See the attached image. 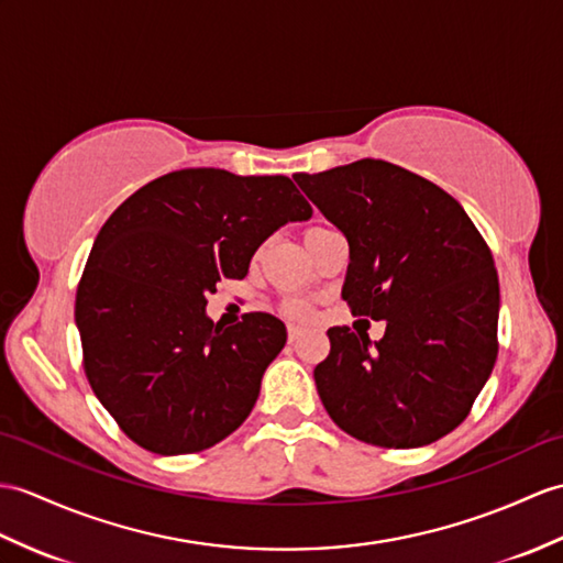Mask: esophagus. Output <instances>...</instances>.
Segmentation results:
<instances>
[{
  "mask_svg": "<svg viewBox=\"0 0 563 563\" xmlns=\"http://www.w3.org/2000/svg\"><path fill=\"white\" fill-rule=\"evenodd\" d=\"M299 335H302V329H299V325H295V323L287 325V341L295 343V341H299Z\"/></svg>",
  "mask_w": 563,
  "mask_h": 563,
  "instance_id": "esophagus-1",
  "label": "esophagus"
}]
</instances>
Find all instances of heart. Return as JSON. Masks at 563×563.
Segmentation results:
<instances>
[{"label":"heart","mask_w":563,"mask_h":563,"mask_svg":"<svg viewBox=\"0 0 563 563\" xmlns=\"http://www.w3.org/2000/svg\"><path fill=\"white\" fill-rule=\"evenodd\" d=\"M287 309H290L292 313H305L307 311L305 302H299V299H292V302H287Z\"/></svg>","instance_id":"b5f03b06"}]
</instances>
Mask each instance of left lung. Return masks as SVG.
I'll list each match as a JSON object with an SVG mask.
<instances>
[{"instance_id": "left-lung-1", "label": "left lung", "mask_w": 563, "mask_h": 563, "mask_svg": "<svg viewBox=\"0 0 563 563\" xmlns=\"http://www.w3.org/2000/svg\"><path fill=\"white\" fill-rule=\"evenodd\" d=\"M295 181L350 244L343 299L382 341L329 329L313 369L331 420L372 446L417 449L473 410L499 355V278L473 220L410 169L362 158Z\"/></svg>"}]
</instances>
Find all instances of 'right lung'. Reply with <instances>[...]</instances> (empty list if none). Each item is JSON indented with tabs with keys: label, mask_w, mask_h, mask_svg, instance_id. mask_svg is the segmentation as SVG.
I'll use <instances>...</instances> for the list:
<instances>
[{
	"label": "right lung",
	"mask_w": 563,
	"mask_h": 563,
	"mask_svg": "<svg viewBox=\"0 0 563 563\" xmlns=\"http://www.w3.org/2000/svg\"><path fill=\"white\" fill-rule=\"evenodd\" d=\"M307 218L290 177L187 167L148 181L104 220L74 317L90 388L141 449L199 453L250 417L285 325L250 311L220 329L206 295L220 278H244L261 242Z\"/></svg>",
	"instance_id": "1"
}]
</instances>
